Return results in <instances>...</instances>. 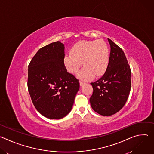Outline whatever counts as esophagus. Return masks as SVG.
<instances>
[{
  "mask_svg": "<svg viewBox=\"0 0 154 154\" xmlns=\"http://www.w3.org/2000/svg\"><path fill=\"white\" fill-rule=\"evenodd\" d=\"M85 82H82V81H80V86H83V85H85Z\"/></svg>",
  "mask_w": 154,
  "mask_h": 154,
  "instance_id": "obj_1",
  "label": "esophagus"
}]
</instances>
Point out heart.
Wrapping results in <instances>:
<instances>
[{
    "instance_id": "obj_1",
    "label": "heart",
    "mask_w": 154,
    "mask_h": 154,
    "mask_svg": "<svg viewBox=\"0 0 154 154\" xmlns=\"http://www.w3.org/2000/svg\"><path fill=\"white\" fill-rule=\"evenodd\" d=\"M82 61L85 66L79 73V78L87 80L94 75H102L109 61L106 43L103 40H82L76 42L71 48V54L65 56V66L69 72L76 74L82 66Z\"/></svg>"
}]
</instances>
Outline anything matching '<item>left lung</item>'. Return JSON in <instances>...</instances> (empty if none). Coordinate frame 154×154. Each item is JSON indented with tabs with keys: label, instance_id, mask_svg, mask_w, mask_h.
<instances>
[{
	"label": "left lung",
	"instance_id": "obj_1",
	"mask_svg": "<svg viewBox=\"0 0 154 154\" xmlns=\"http://www.w3.org/2000/svg\"><path fill=\"white\" fill-rule=\"evenodd\" d=\"M110 45L109 61L103 76L91 83L93 93L90 99L94 110L102 116H111L124 106L131 88V70L121 48L108 38Z\"/></svg>",
	"mask_w": 154,
	"mask_h": 154
}]
</instances>
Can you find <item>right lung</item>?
Listing matches in <instances>:
<instances>
[{
    "label": "right lung",
    "instance_id": "right-lung-1",
    "mask_svg": "<svg viewBox=\"0 0 154 154\" xmlns=\"http://www.w3.org/2000/svg\"><path fill=\"white\" fill-rule=\"evenodd\" d=\"M61 42L41 48L29 64L27 86L37 111L49 119H61L71 110L79 90V80L67 72Z\"/></svg>",
    "mask_w": 154,
    "mask_h": 154
}]
</instances>
